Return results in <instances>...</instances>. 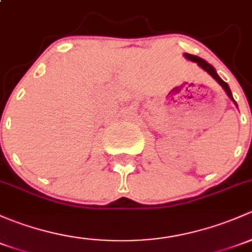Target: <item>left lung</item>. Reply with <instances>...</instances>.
Returning a JSON list of instances; mask_svg holds the SVG:
<instances>
[{
	"mask_svg": "<svg viewBox=\"0 0 252 252\" xmlns=\"http://www.w3.org/2000/svg\"><path fill=\"white\" fill-rule=\"evenodd\" d=\"M184 57L186 58L187 60H189V62H193V63H197V65L199 66V67H202L204 71H206V72H208L209 75H210L211 77H213L214 79H215V81L217 82V83H219L220 86H221L222 88H223V91L226 92L227 96H228L229 99H231L232 101H233V104H234V105L237 106V107H238L237 102H235V100L233 99V95H232L231 89H229V86H228V84L226 83V82L223 81V79H222L221 77H220L219 75H217L216 70H215V68H214V66H213V65H210V63H209L208 62H205V60L202 59V58L197 57V55L189 54V53H184Z\"/></svg>",
	"mask_w": 252,
	"mask_h": 252,
	"instance_id": "8db88e82",
	"label": "left lung"
}]
</instances>
